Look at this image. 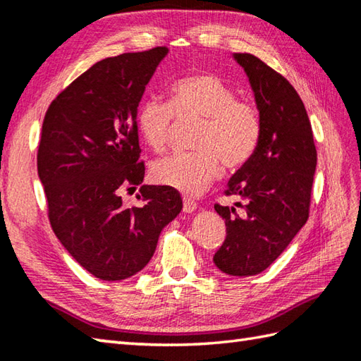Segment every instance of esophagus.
I'll return each instance as SVG.
<instances>
[{"label": "esophagus", "instance_id": "1", "mask_svg": "<svg viewBox=\"0 0 361 361\" xmlns=\"http://www.w3.org/2000/svg\"><path fill=\"white\" fill-rule=\"evenodd\" d=\"M195 209H197V203L192 200V198H188V197L183 198V212L192 214Z\"/></svg>", "mask_w": 361, "mask_h": 361}]
</instances>
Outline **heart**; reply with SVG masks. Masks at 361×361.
Masks as SVG:
<instances>
[{
	"mask_svg": "<svg viewBox=\"0 0 361 361\" xmlns=\"http://www.w3.org/2000/svg\"><path fill=\"white\" fill-rule=\"evenodd\" d=\"M176 118H200L192 153H176L157 161L152 180L189 195L208 189L225 167L247 164L262 135V119L257 106L235 97L231 85L211 73H195L176 80L169 104L150 99L136 110L135 124L142 141L152 150L164 152Z\"/></svg>",
	"mask_w": 361,
	"mask_h": 361,
	"instance_id": "b5f03b06",
	"label": "heart"
}]
</instances>
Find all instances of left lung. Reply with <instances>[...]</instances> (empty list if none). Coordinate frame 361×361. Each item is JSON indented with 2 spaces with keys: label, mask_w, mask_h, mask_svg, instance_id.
<instances>
[{
  "label": "left lung",
  "mask_w": 361,
  "mask_h": 361,
  "mask_svg": "<svg viewBox=\"0 0 361 361\" xmlns=\"http://www.w3.org/2000/svg\"><path fill=\"white\" fill-rule=\"evenodd\" d=\"M247 73L262 135L255 155L228 181L243 212L216 204L226 239L214 255L220 271L252 276L270 267L309 219L317 149L305 106L290 82L252 54H234Z\"/></svg>",
  "instance_id": "8db88e82"
}]
</instances>
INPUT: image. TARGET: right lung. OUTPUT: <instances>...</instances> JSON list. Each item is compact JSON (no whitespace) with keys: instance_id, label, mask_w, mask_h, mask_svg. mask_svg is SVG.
Returning a JSON list of instances; mask_svg holds the SVG:
<instances>
[{"instance_id":"1","label":"right lung","mask_w":361,"mask_h":361,"mask_svg":"<svg viewBox=\"0 0 361 361\" xmlns=\"http://www.w3.org/2000/svg\"><path fill=\"white\" fill-rule=\"evenodd\" d=\"M166 46L104 59L79 75L44 114L37 169L49 221L65 250L102 281L141 271L164 226L183 209L180 194L142 185L126 208L122 188L144 180L135 124L145 85Z\"/></svg>"}]
</instances>
